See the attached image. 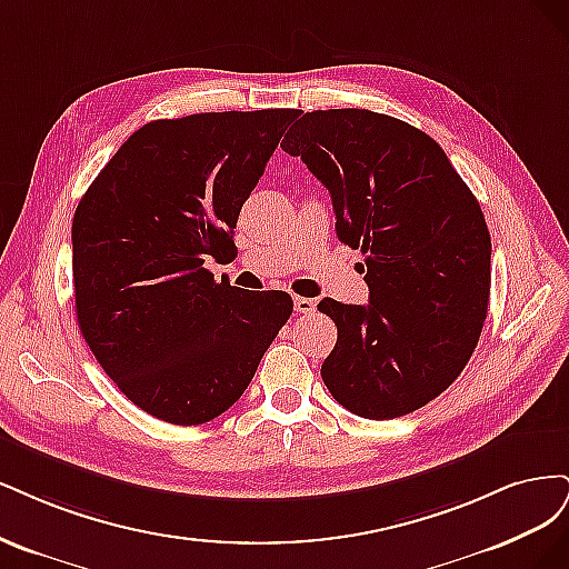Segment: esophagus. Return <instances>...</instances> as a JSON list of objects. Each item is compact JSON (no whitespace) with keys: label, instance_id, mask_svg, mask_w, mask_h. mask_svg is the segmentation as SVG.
Masks as SVG:
<instances>
[{"label":"esophagus","instance_id":"esophagus-1","mask_svg":"<svg viewBox=\"0 0 569 569\" xmlns=\"http://www.w3.org/2000/svg\"><path fill=\"white\" fill-rule=\"evenodd\" d=\"M292 302H296V309L300 311V315H311V311L317 309V300H311V298H296Z\"/></svg>","mask_w":569,"mask_h":569}]
</instances>
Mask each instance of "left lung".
Instances as JSON below:
<instances>
[{
    "mask_svg": "<svg viewBox=\"0 0 569 569\" xmlns=\"http://www.w3.org/2000/svg\"><path fill=\"white\" fill-rule=\"evenodd\" d=\"M331 193L338 238L361 250L369 305L323 298L338 326L328 392L361 418L426 407L480 340L491 238L447 153L409 122L366 108L305 113L281 141Z\"/></svg>",
    "mask_w": 569,
    "mask_h": 569,
    "instance_id": "left-lung-1",
    "label": "left lung"
}]
</instances>
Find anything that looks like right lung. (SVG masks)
<instances>
[{
  "label": "right lung",
  "mask_w": 569,
  "mask_h": 569,
  "mask_svg": "<svg viewBox=\"0 0 569 569\" xmlns=\"http://www.w3.org/2000/svg\"><path fill=\"white\" fill-rule=\"evenodd\" d=\"M296 108L153 120L108 160L72 217L84 342L120 392L172 426H200L246 392L292 315L283 290H241L206 269Z\"/></svg>",
  "instance_id": "obj_1"
}]
</instances>
